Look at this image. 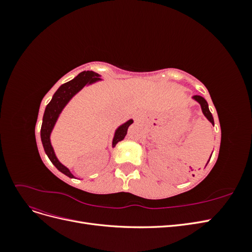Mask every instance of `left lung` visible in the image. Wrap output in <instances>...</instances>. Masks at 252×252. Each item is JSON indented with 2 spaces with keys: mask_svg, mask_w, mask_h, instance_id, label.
I'll use <instances>...</instances> for the list:
<instances>
[{
  "mask_svg": "<svg viewBox=\"0 0 252 252\" xmlns=\"http://www.w3.org/2000/svg\"><path fill=\"white\" fill-rule=\"evenodd\" d=\"M191 98H192L193 101H195L196 103L200 104L201 108H202V112H203V114L205 116V118L207 119L213 126H215V121H213V117H212V114H211V112H210V110H209L207 101H206L205 98H204L203 96H201V95H193V96H191ZM210 158H211V156H210ZM209 161H210V158L208 159V162H209ZM208 162L206 163V166H207Z\"/></svg>",
  "mask_w": 252,
  "mask_h": 252,
  "instance_id": "8db88e82",
  "label": "left lung"
}]
</instances>
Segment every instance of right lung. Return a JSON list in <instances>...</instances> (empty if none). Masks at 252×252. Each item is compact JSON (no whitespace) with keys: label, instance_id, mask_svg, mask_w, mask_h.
I'll return each instance as SVG.
<instances>
[{"label":"right lung","instance_id":"right-lung-1","mask_svg":"<svg viewBox=\"0 0 252 252\" xmlns=\"http://www.w3.org/2000/svg\"><path fill=\"white\" fill-rule=\"evenodd\" d=\"M102 81L101 75L94 72V71H83L79 73L77 77L72 79L71 81L67 82L63 85H61L59 89L53 94L51 101L46 106L43 116V122L41 127V140L43 147L45 150V154L47 155L51 163L55 165L58 170H60L62 173L69 178H74V175L70 172V170L64 166L62 163L59 161V158L56 156L55 149L52 147V144L50 141L51 132L55 128L57 122L61 116V113L64 110V108L67 106V104L71 101V98L77 94L78 93L84 88L93 85V84ZM133 123V120H128L125 123L121 124L114 131L113 139H112V148L116 145L124 140L125 135L127 134V129Z\"/></svg>","mask_w":252,"mask_h":252}]
</instances>
